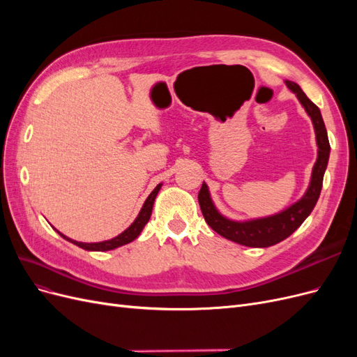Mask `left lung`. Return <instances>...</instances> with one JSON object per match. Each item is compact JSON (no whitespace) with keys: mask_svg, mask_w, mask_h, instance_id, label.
<instances>
[{"mask_svg":"<svg viewBox=\"0 0 357 357\" xmlns=\"http://www.w3.org/2000/svg\"><path fill=\"white\" fill-rule=\"evenodd\" d=\"M284 83L287 88L296 95L301 105L304 107V110L310 116L316 132L317 159L314 167H312L310 185L304 195H302V198L289 205L287 208L282 210L280 213L266 215V218L250 220H232L215 208L208 186L205 185V183H202V188L198 195L204 219L211 226V229L225 236L226 240H231L236 244L247 247H269L286 240L287 236L294 234L311 214L312 208L316 207L323 185V176H325V171L328 167L331 146L325 122H323L319 107L302 92L299 84L290 80H284Z\"/></svg>","mask_w":357,"mask_h":357,"instance_id":"left-lung-1","label":"left lung"}]
</instances>
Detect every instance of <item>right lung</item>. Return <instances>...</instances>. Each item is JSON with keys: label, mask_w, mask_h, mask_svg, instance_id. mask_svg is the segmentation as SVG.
<instances>
[{"label": "right lung", "mask_w": 357, "mask_h": 357, "mask_svg": "<svg viewBox=\"0 0 357 357\" xmlns=\"http://www.w3.org/2000/svg\"><path fill=\"white\" fill-rule=\"evenodd\" d=\"M162 188V183H159V185L152 190V193L147 197V199L144 201L142 210H139L138 215L135 218V220L128 226V228L119 234L117 236H114V238L112 240H105V241H100V243H82V241H75V240H71L68 238V236H66L63 234H61L58 229H55L63 240H67L75 245H79L80 248H83V250H88V252H109V250H114V248L121 247V245H125L128 243L134 241L137 236L142 234V231L144 229V226L147 225L150 215H152V210H153V204H155V199L158 197V193Z\"/></svg>", "instance_id": "right-lung-1"}]
</instances>
